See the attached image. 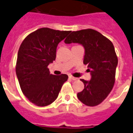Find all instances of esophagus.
<instances>
[{
	"label": "esophagus",
	"instance_id": "obj_1",
	"mask_svg": "<svg viewBox=\"0 0 133 133\" xmlns=\"http://www.w3.org/2000/svg\"><path fill=\"white\" fill-rule=\"evenodd\" d=\"M69 78L70 79H71V80H72V81H77V80H78V78H75V77H73L72 75H69Z\"/></svg>",
	"mask_w": 133,
	"mask_h": 133
}]
</instances>
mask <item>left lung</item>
<instances>
[{"mask_svg":"<svg viewBox=\"0 0 133 133\" xmlns=\"http://www.w3.org/2000/svg\"><path fill=\"white\" fill-rule=\"evenodd\" d=\"M65 43H78L85 48L83 63L88 65L92 78L90 81L81 79L85 86L77 96L85 105H98L108 97L115 81L117 57L113 44L98 31L90 28L72 31Z\"/></svg>","mask_w":133,"mask_h":133,"instance_id":"left-lung-1","label":"left lung"}]
</instances>
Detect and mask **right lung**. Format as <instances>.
<instances>
[{"instance_id": "1", "label": "right lung", "mask_w": 133, "mask_h": 133, "mask_svg": "<svg viewBox=\"0 0 133 133\" xmlns=\"http://www.w3.org/2000/svg\"><path fill=\"white\" fill-rule=\"evenodd\" d=\"M71 31L42 28L30 33L18 52L16 71L22 92L39 107L52 103L68 76L50 74L48 66L56 58V48Z\"/></svg>"}]
</instances>
